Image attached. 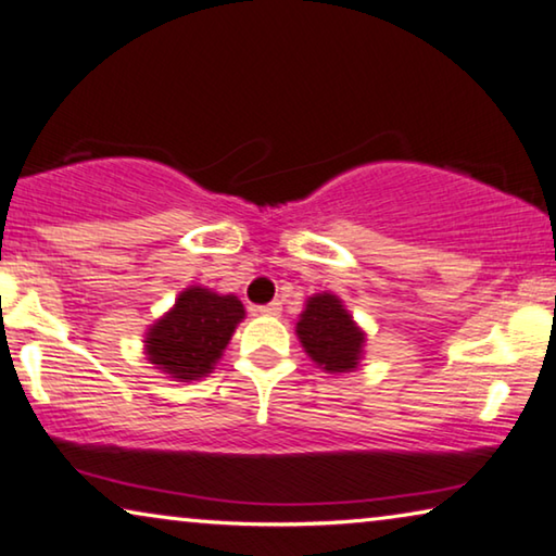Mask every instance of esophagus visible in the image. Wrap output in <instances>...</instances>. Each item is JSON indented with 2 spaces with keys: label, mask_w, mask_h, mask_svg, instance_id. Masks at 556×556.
<instances>
[{
  "label": "esophagus",
  "mask_w": 556,
  "mask_h": 556,
  "mask_svg": "<svg viewBox=\"0 0 556 556\" xmlns=\"http://www.w3.org/2000/svg\"><path fill=\"white\" fill-rule=\"evenodd\" d=\"M256 312L264 314V317H277L281 312V304L279 302H271V304H264V306H256Z\"/></svg>",
  "instance_id": "1"
}]
</instances>
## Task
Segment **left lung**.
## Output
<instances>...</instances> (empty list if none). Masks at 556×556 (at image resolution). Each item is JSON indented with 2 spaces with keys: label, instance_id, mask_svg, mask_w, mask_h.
<instances>
[{
  "label": "left lung",
  "instance_id": "8db88e82",
  "mask_svg": "<svg viewBox=\"0 0 556 556\" xmlns=\"http://www.w3.org/2000/svg\"><path fill=\"white\" fill-rule=\"evenodd\" d=\"M296 337L309 357L327 375H346L364 359L367 331L331 292L312 294L296 319Z\"/></svg>",
  "mask_w": 556,
  "mask_h": 556
}]
</instances>
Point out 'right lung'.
<instances>
[{
	"label": "right lung",
	"instance_id": "add662e5",
	"mask_svg": "<svg viewBox=\"0 0 556 556\" xmlns=\"http://www.w3.org/2000/svg\"><path fill=\"white\" fill-rule=\"evenodd\" d=\"M244 314V304L235 294L187 287L172 309L147 327V359L174 382H199L217 367Z\"/></svg>",
	"mask_w": 556,
	"mask_h": 556
}]
</instances>
